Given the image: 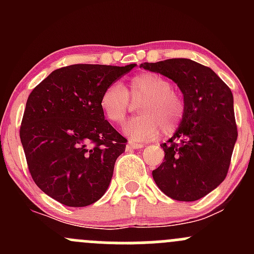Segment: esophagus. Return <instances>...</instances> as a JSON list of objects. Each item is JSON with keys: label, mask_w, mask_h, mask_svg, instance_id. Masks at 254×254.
Instances as JSON below:
<instances>
[{"label": "esophagus", "mask_w": 254, "mask_h": 254, "mask_svg": "<svg viewBox=\"0 0 254 254\" xmlns=\"http://www.w3.org/2000/svg\"><path fill=\"white\" fill-rule=\"evenodd\" d=\"M142 146H143L142 143H140V142L129 141V142H127V150H136V148H141Z\"/></svg>", "instance_id": "esophagus-1"}]
</instances>
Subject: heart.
I'll return each instance as SVG.
<instances>
[{
  "mask_svg": "<svg viewBox=\"0 0 254 254\" xmlns=\"http://www.w3.org/2000/svg\"><path fill=\"white\" fill-rule=\"evenodd\" d=\"M129 97L140 102L139 112L124 127V134L132 140L145 141L163 134H172L184 117V101L171 89L168 79L152 72H142L130 79L127 88L120 83L109 84L102 93L99 107L113 124H122L129 111Z\"/></svg>",
  "mask_w": 254,
  "mask_h": 254,
  "instance_id": "heart-1",
  "label": "heart"
}]
</instances>
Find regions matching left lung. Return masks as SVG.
I'll return each instance as SVG.
<instances>
[{"label": "left lung", "instance_id": "1", "mask_svg": "<svg viewBox=\"0 0 254 254\" xmlns=\"http://www.w3.org/2000/svg\"><path fill=\"white\" fill-rule=\"evenodd\" d=\"M166 76L183 94L184 117L161 147L165 160L152 171L158 188L179 201H195L222 183L237 140L234 96L210 67L189 59L143 63Z\"/></svg>", "mask_w": 254, "mask_h": 254}]
</instances>
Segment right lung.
<instances>
[{
  "label": "right lung",
  "mask_w": 254,
  "mask_h": 254,
  "mask_svg": "<svg viewBox=\"0 0 254 254\" xmlns=\"http://www.w3.org/2000/svg\"><path fill=\"white\" fill-rule=\"evenodd\" d=\"M135 66H66L28 97L19 131L28 168L35 184L59 203L91 205L108 189L127 139L104 119L99 99Z\"/></svg>",
  "instance_id": "1"
}]
</instances>
